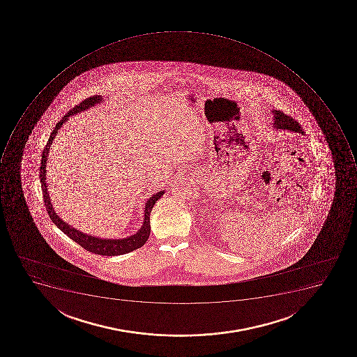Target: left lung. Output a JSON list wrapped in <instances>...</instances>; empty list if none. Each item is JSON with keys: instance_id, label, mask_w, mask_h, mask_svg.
Listing matches in <instances>:
<instances>
[{"instance_id": "left-lung-1", "label": "left lung", "mask_w": 357, "mask_h": 357, "mask_svg": "<svg viewBox=\"0 0 357 357\" xmlns=\"http://www.w3.org/2000/svg\"><path fill=\"white\" fill-rule=\"evenodd\" d=\"M273 127L277 130H289V132H299L303 134V127L299 125L297 121L290 116L286 115L280 110H273Z\"/></svg>"}]
</instances>
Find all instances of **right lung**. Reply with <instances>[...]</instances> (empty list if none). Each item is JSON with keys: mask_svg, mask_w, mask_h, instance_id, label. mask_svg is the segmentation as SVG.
I'll use <instances>...</instances> for the list:
<instances>
[{"mask_svg": "<svg viewBox=\"0 0 357 357\" xmlns=\"http://www.w3.org/2000/svg\"><path fill=\"white\" fill-rule=\"evenodd\" d=\"M101 101H102V97L98 95L84 99L80 104L77 105L76 107H73V109L69 110L62 117L59 123H56V127H54V130L51 132L50 137H49L48 143H47L45 149H43L41 166H40V182H41L43 201H45L47 212H48L49 216H50L51 221L54 222V225L59 227L62 232L67 234L70 239L77 242L80 247L84 248V249L89 251V252L100 255V256H121V255H125V253L136 250L138 248L143 247L145 245V242L149 239V233H151L149 215H151L153 206H154L156 201H158V199H160L162 195L165 193L164 190L163 191L158 192V193L153 194L152 197L147 199L146 204H145V211H144L143 225H142L141 229L135 234H132V236H128V238H124V239H101V238H96V236L80 232V231L77 230L75 227H70L68 223L62 221L59 216L56 215L54 208H52V204H51L48 188H47L48 186H47V182H45V172H47L45 167H47V160H48L47 158H48L51 144H52V141L56 137L58 130L61 128L63 123H66L70 116L76 115L78 112L87 110L90 107L95 106L96 104H99Z\"/></svg>", "mask_w": 357, "mask_h": 357, "instance_id": "right-lung-1", "label": "right lung"}]
</instances>
